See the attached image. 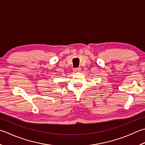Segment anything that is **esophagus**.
<instances>
[{"instance_id":"obj_1","label":"esophagus","mask_w":145,"mask_h":145,"mask_svg":"<svg viewBox=\"0 0 145 145\" xmlns=\"http://www.w3.org/2000/svg\"><path fill=\"white\" fill-rule=\"evenodd\" d=\"M73 71H74L75 72H79L81 71V69L80 68H76V69H73Z\"/></svg>"}]
</instances>
